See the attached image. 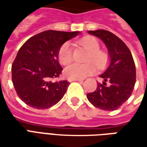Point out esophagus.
Returning a JSON list of instances; mask_svg holds the SVG:
<instances>
[{
  "label": "esophagus",
  "instance_id": "1",
  "mask_svg": "<svg viewBox=\"0 0 147 147\" xmlns=\"http://www.w3.org/2000/svg\"><path fill=\"white\" fill-rule=\"evenodd\" d=\"M69 82H74V81H78V82H81L82 81V79H80V78H69Z\"/></svg>",
  "mask_w": 147,
  "mask_h": 147
}]
</instances>
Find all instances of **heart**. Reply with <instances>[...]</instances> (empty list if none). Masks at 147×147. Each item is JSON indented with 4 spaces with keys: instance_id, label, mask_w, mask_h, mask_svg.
<instances>
[{
    "instance_id": "1",
    "label": "heart",
    "mask_w": 147,
    "mask_h": 147,
    "mask_svg": "<svg viewBox=\"0 0 147 147\" xmlns=\"http://www.w3.org/2000/svg\"><path fill=\"white\" fill-rule=\"evenodd\" d=\"M80 45L89 51L86 64L74 63L66 67L65 75L69 78H84L93 74L96 66L99 69H102L109 62V55L106 51L100 50V43L93 37H84L80 40ZM58 59L61 65H68L73 59V49L69 43L66 42L61 46L58 52ZM93 63H92L91 62Z\"/></svg>"
}]
</instances>
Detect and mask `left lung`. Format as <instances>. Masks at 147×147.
Returning <instances> with one entry per match:
<instances>
[{
  "label": "left lung",
  "instance_id": "8db88e82",
  "mask_svg": "<svg viewBox=\"0 0 147 147\" xmlns=\"http://www.w3.org/2000/svg\"><path fill=\"white\" fill-rule=\"evenodd\" d=\"M88 33L100 38L107 47L110 57L108 69L100 75L103 83H97L93 92L87 94L88 100L100 110L119 109L130 97L136 82V67L126 44L112 32L99 29Z\"/></svg>",
  "mask_w": 147,
  "mask_h": 147
}]
</instances>
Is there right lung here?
Instances as JSON below:
<instances>
[{
  "label": "right lung",
  "instance_id": "1",
  "mask_svg": "<svg viewBox=\"0 0 147 147\" xmlns=\"http://www.w3.org/2000/svg\"><path fill=\"white\" fill-rule=\"evenodd\" d=\"M79 32L48 30L30 37L20 47L11 67L16 93L26 105L48 109L64 96L69 85L66 80L54 82L63 70L58 52L64 43Z\"/></svg>",
  "mask_w": 147,
  "mask_h": 147
}]
</instances>
